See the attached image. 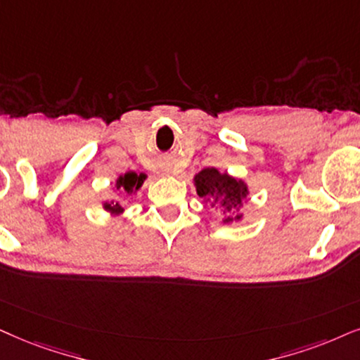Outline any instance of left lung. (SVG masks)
I'll return each mask as SVG.
<instances>
[{"mask_svg":"<svg viewBox=\"0 0 360 360\" xmlns=\"http://www.w3.org/2000/svg\"><path fill=\"white\" fill-rule=\"evenodd\" d=\"M193 183L195 193L202 199L204 204L219 209L222 212L221 224H233L244 219L240 209L248 199L249 186L240 177H234L227 172H221L217 167H204L194 174Z\"/></svg>","mask_w":360,"mask_h":360,"instance_id":"1","label":"left lung"}]
</instances>
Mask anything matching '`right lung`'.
Wrapping results in <instances>:
<instances>
[{"label": "right lung", "mask_w": 360, "mask_h": 360, "mask_svg": "<svg viewBox=\"0 0 360 360\" xmlns=\"http://www.w3.org/2000/svg\"><path fill=\"white\" fill-rule=\"evenodd\" d=\"M148 179V176L144 174V172H138L134 171H127L124 174H120L116 177L115 184H112V189L116 191V193H126L127 195H133L138 193L141 189V186L144 184V181ZM103 209L106 212L111 214V216H120V214L124 212V207L121 206L120 201H116V199H106V201H103Z\"/></svg>", "instance_id": "1"}]
</instances>
